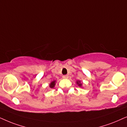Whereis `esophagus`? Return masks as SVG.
Instances as JSON below:
<instances>
[{
  "instance_id": "esophagus-1",
  "label": "esophagus",
  "mask_w": 127,
  "mask_h": 127,
  "mask_svg": "<svg viewBox=\"0 0 127 127\" xmlns=\"http://www.w3.org/2000/svg\"><path fill=\"white\" fill-rule=\"evenodd\" d=\"M63 78H64V79H67L68 78V76L67 75H64L63 76Z\"/></svg>"
}]
</instances>
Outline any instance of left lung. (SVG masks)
Masks as SVG:
<instances>
[{"label":"left lung","instance_id":"1","mask_svg":"<svg viewBox=\"0 0 127 127\" xmlns=\"http://www.w3.org/2000/svg\"><path fill=\"white\" fill-rule=\"evenodd\" d=\"M79 82H79H79H78V81H77V83L78 84V85H79V86H80V87H81V86L82 85V84H79Z\"/></svg>","mask_w":127,"mask_h":127}]
</instances>
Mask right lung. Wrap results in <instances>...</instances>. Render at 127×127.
I'll use <instances>...</instances> for the list:
<instances>
[{
  "mask_svg": "<svg viewBox=\"0 0 127 127\" xmlns=\"http://www.w3.org/2000/svg\"><path fill=\"white\" fill-rule=\"evenodd\" d=\"M55 81H54L53 82H52L51 84H50V87L51 88H53L55 87Z\"/></svg>",
  "mask_w": 127,
  "mask_h": 127,
  "instance_id": "add662e5",
  "label": "right lung"
}]
</instances>
